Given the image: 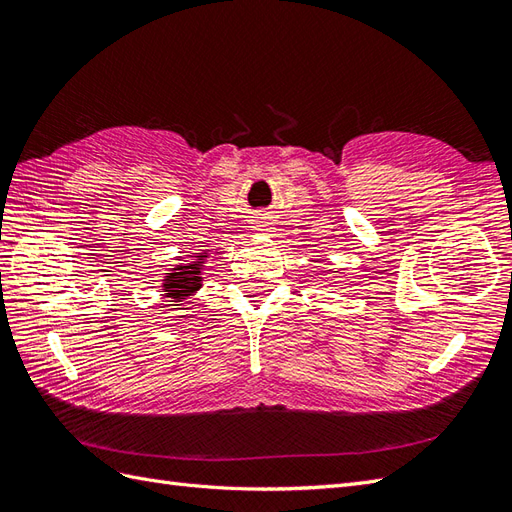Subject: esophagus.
I'll return each mask as SVG.
<instances>
[{"label": "esophagus", "instance_id": "obj_1", "mask_svg": "<svg viewBox=\"0 0 512 512\" xmlns=\"http://www.w3.org/2000/svg\"><path fill=\"white\" fill-rule=\"evenodd\" d=\"M254 228H256L258 235H271V232H273V224L269 220H260Z\"/></svg>", "mask_w": 512, "mask_h": 512}]
</instances>
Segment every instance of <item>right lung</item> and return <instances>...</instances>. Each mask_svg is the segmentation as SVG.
<instances>
[{
    "label": "right lung",
    "mask_w": 512,
    "mask_h": 512,
    "mask_svg": "<svg viewBox=\"0 0 512 512\" xmlns=\"http://www.w3.org/2000/svg\"><path fill=\"white\" fill-rule=\"evenodd\" d=\"M211 250L198 252L190 262H181V265H173L162 277V294L170 299L173 305H179L175 309H181L183 301L194 297V292L203 288V271L205 262L209 258Z\"/></svg>",
    "instance_id": "right-lung-1"
}]
</instances>
